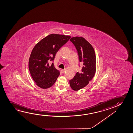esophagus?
<instances>
[{"instance_id": "esophagus-1", "label": "esophagus", "mask_w": 133, "mask_h": 133, "mask_svg": "<svg viewBox=\"0 0 133 133\" xmlns=\"http://www.w3.org/2000/svg\"><path fill=\"white\" fill-rule=\"evenodd\" d=\"M65 69H61V72L63 74V73H64V72H65Z\"/></svg>"}]
</instances>
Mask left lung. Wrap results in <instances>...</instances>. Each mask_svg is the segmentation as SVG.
<instances>
[{
	"instance_id": "1",
	"label": "left lung",
	"mask_w": 133,
	"mask_h": 133,
	"mask_svg": "<svg viewBox=\"0 0 133 133\" xmlns=\"http://www.w3.org/2000/svg\"><path fill=\"white\" fill-rule=\"evenodd\" d=\"M78 51L79 62L83 64L81 73H76L69 80L71 89L78 91L85 87L95 76L96 72V55L93 46L85 38L74 37L70 38Z\"/></svg>"
}]
</instances>
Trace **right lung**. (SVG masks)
Listing matches in <instances>:
<instances>
[{
	"label": "right lung",
	"mask_w": 133,
	"mask_h": 133,
	"mask_svg": "<svg viewBox=\"0 0 133 133\" xmlns=\"http://www.w3.org/2000/svg\"><path fill=\"white\" fill-rule=\"evenodd\" d=\"M69 35L51 34L38 43L29 57V68L31 77L37 86L43 89L51 87L59 75L53 63L55 55L62 46L69 41Z\"/></svg>",
	"instance_id": "1"
}]
</instances>
